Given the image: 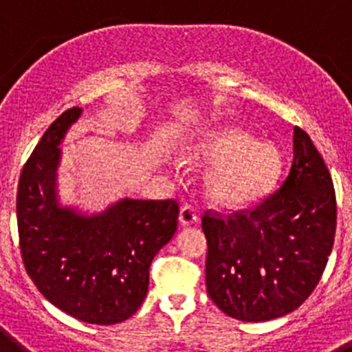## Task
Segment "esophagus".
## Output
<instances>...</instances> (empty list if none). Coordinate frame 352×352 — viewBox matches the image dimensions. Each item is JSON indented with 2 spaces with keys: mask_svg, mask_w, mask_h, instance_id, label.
<instances>
[{
  "mask_svg": "<svg viewBox=\"0 0 352 352\" xmlns=\"http://www.w3.org/2000/svg\"><path fill=\"white\" fill-rule=\"evenodd\" d=\"M179 222L182 226H194L199 222V213L194 206L190 204H185V206L179 210Z\"/></svg>",
  "mask_w": 352,
  "mask_h": 352,
  "instance_id": "obj_1",
  "label": "esophagus"
}]
</instances>
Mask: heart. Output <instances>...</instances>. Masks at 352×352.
<instances>
[{
	"label": "heart",
	"instance_id": "obj_1",
	"mask_svg": "<svg viewBox=\"0 0 352 352\" xmlns=\"http://www.w3.org/2000/svg\"><path fill=\"white\" fill-rule=\"evenodd\" d=\"M186 160L214 164L208 174V194L223 206H247L272 190L282 169L280 151L270 142H256L243 130L222 126L204 133Z\"/></svg>",
	"mask_w": 352,
	"mask_h": 352
}]
</instances>
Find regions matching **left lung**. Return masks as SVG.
<instances>
[{"instance_id":"obj_1","label":"left lung","mask_w":352,"mask_h":352,"mask_svg":"<svg viewBox=\"0 0 352 352\" xmlns=\"http://www.w3.org/2000/svg\"><path fill=\"white\" fill-rule=\"evenodd\" d=\"M280 188L250 210H206V289L223 314L263 322L296 310L321 280L333 248L337 197L331 174L300 126Z\"/></svg>"}]
</instances>
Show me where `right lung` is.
<instances>
[{"label":"right lung","mask_w":352,"mask_h":352,"mask_svg":"<svg viewBox=\"0 0 352 352\" xmlns=\"http://www.w3.org/2000/svg\"><path fill=\"white\" fill-rule=\"evenodd\" d=\"M80 113L65 111L21 170L19 245L28 275L54 307L89 324H116L144 301L149 266L178 229L179 206L174 199H123L93 217L61 208L58 146Z\"/></svg>","instance_id":"1"}]
</instances>
